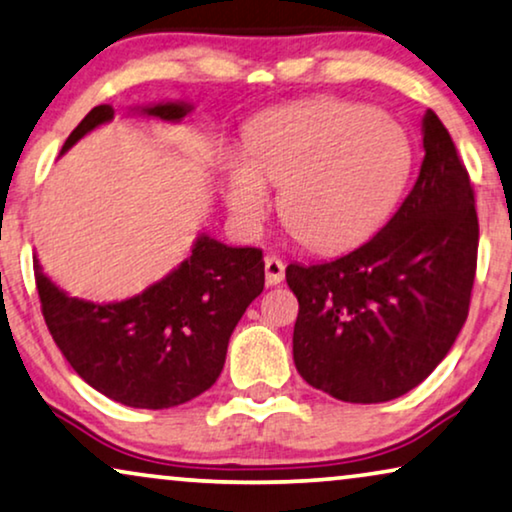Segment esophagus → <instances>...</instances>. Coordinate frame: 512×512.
<instances>
[{"mask_svg": "<svg viewBox=\"0 0 512 512\" xmlns=\"http://www.w3.org/2000/svg\"><path fill=\"white\" fill-rule=\"evenodd\" d=\"M284 268H286V265H284L282 261H279L277 256H268V258H265V282H268L270 286L282 284Z\"/></svg>", "mask_w": 512, "mask_h": 512, "instance_id": "1", "label": "esophagus"}]
</instances>
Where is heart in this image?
I'll use <instances>...</instances> for the list:
<instances>
[{"mask_svg":"<svg viewBox=\"0 0 512 512\" xmlns=\"http://www.w3.org/2000/svg\"><path fill=\"white\" fill-rule=\"evenodd\" d=\"M412 170L408 132L394 118L342 100L282 107L251 125L244 156L223 163V200L235 226L258 233L268 219V186L279 216L314 251L361 242L384 221Z\"/></svg>","mask_w":512,"mask_h":512,"instance_id":"obj_1","label":"heart"}]
</instances>
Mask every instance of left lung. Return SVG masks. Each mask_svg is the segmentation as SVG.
Listing matches in <instances>:
<instances>
[{"mask_svg":"<svg viewBox=\"0 0 512 512\" xmlns=\"http://www.w3.org/2000/svg\"><path fill=\"white\" fill-rule=\"evenodd\" d=\"M419 177L380 233L328 263L286 268L293 361L314 389L384 403L429 377L468 317L478 214L457 146L429 109Z\"/></svg>","mask_w":512,"mask_h":512,"instance_id":"left-lung-1","label":"left lung"}]
</instances>
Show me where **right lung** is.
I'll use <instances>...</instances> for the list:
<instances>
[{
  "instance_id": "obj_1",
  "label": "right lung",
  "mask_w": 512,
  "mask_h": 512,
  "mask_svg": "<svg viewBox=\"0 0 512 512\" xmlns=\"http://www.w3.org/2000/svg\"><path fill=\"white\" fill-rule=\"evenodd\" d=\"M144 118L179 123L191 102H158L130 109ZM114 118L100 104L67 137L60 156ZM261 249L228 247L207 233L191 256L137 296L93 303L69 296L34 256V279L55 345L90 387L128 408L163 410L200 396L226 363L237 321L265 284Z\"/></svg>"
}]
</instances>
